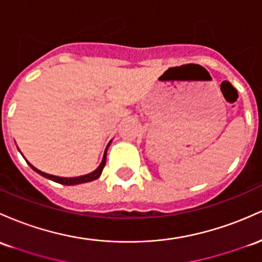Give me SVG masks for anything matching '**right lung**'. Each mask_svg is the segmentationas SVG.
Segmentation results:
<instances>
[{
	"label": "right lung",
	"instance_id": "obj_1",
	"mask_svg": "<svg viewBox=\"0 0 262 262\" xmlns=\"http://www.w3.org/2000/svg\"><path fill=\"white\" fill-rule=\"evenodd\" d=\"M109 144H111V142H109ZM105 148V151H104V155H103V159H102V163H100V165L98 168L96 169L94 171H92V173H89L87 175H82V177H76V178H62V177H56V175H51V174H47V173H43V171L38 170V169L34 168L33 165H31L30 163V166L33 169L34 171H37L39 175H42V177L47 178V179H51L53 180V182L56 183H59V184H63V185H77V184H82V183H88V182H92V180H96L98 179L100 177V174H102L103 171V168H104L105 165V160H107V150H108V146Z\"/></svg>",
	"mask_w": 262,
	"mask_h": 262
}]
</instances>
